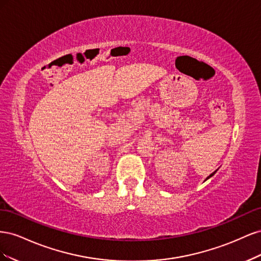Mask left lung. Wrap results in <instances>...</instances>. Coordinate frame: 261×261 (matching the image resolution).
I'll use <instances>...</instances> for the list:
<instances>
[{
	"mask_svg": "<svg viewBox=\"0 0 261 261\" xmlns=\"http://www.w3.org/2000/svg\"><path fill=\"white\" fill-rule=\"evenodd\" d=\"M216 172H217V171H215V172H213V173H211V174H210V175H209V176H208V177H207V178H206V180H207V179H208V178H210V177H211V176H213V175H215V174H216Z\"/></svg>",
	"mask_w": 261,
	"mask_h": 261,
	"instance_id": "1",
	"label": "left lung"
}]
</instances>
